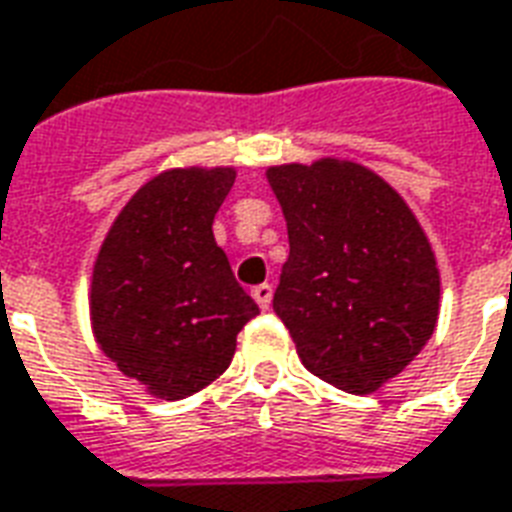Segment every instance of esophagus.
I'll list each match as a JSON object with an SVG mask.
<instances>
[{
  "instance_id": "1",
  "label": "esophagus",
  "mask_w": 512,
  "mask_h": 512,
  "mask_svg": "<svg viewBox=\"0 0 512 512\" xmlns=\"http://www.w3.org/2000/svg\"><path fill=\"white\" fill-rule=\"evenodd\" d=\"M252 298H255L257 306H260V309H271V298H274V287L266 285V282H263V285L252 287Z\"/></svg>"
}]
</instances>
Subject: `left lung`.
<instances>
[{"mask_svg":"<svg viewBox=\"0 0 512 512\" xmlns=\"http://www.w3.org/2000/svg\"><path fill=\"white\" fill-rule=\"evenodd\" d=\"M290 255L274 312L314 377L374 393L429 342L439 271L423 227L401 195L358 162L268 168Z\"/></svg>","mask_w":512,"mask_h":512,"instance_id":"1","label":"left lung"}]
</instances>
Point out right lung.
<instances>
[{"label": "right lung", "mask_w": 512, "mask_h": 512, "mask_svg": "<svg viewBox=\"0 0 512 512\" xmlns=\"http://www.w3.org/2000/svg\"><path fill=\"white\" fill-rule=\"evenodd\" d=\"M233 168H176L135 192L94 260V339L151 396L187 399L225 372L257 304L214 241Z\"/></svg>", "instance_id": "right-lung-1"}]
</instances>
